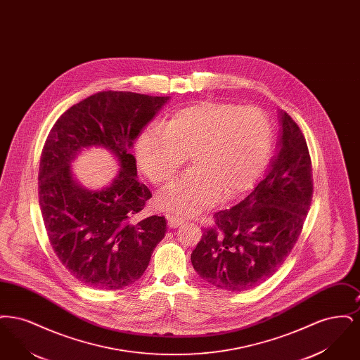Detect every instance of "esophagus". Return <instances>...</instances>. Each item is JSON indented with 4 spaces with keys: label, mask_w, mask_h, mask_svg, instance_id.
I'll list each match as a JSON object with an SVG mask.
<instances>
[{
    "label": "esophagus",
    "mask_w": 360,
    "mask_h": 360,
    "mask_svg": "<svg viewBox=\"0 0 360 360\" xmlns=\"http://www.w3.org/2000/svg\"><path fill=\"white\" fill-rule=\"evenodd\" d=\"M167 220H169V225H170V228H176V226H179L181 224L185 221L182 217L175 216V214H170V216H167Z\"/></svg>",
    "instance_id": "esophagus-1"
}]
</instances>
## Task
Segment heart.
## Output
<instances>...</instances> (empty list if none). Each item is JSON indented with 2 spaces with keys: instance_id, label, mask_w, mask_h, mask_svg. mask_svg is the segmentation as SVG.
Masks as SVG:
<instances>
[{
  "instance_id": "b5f03b06",
  "label": "heart",
  "mask_w": 360,
  "mask_h": 360,
  "mask_svg": "<svg viewBox=\"0 0 360 360\" xmlns=\"http://www.w3.org/2000/svg\"><path fill=\"white\" fill-rule=\"evenodd\" d=\"M274 143L269 115L235 103H193L174 112L163 128L137 137V163L150 181L166 186L186 163L193 169L158 197L165 210L190 214L233 200L255 186Z\"/></svg>"
}]
</instances>
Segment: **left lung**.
<instances>
[{
    "label": "left lung",
    "instance_id": "obj_1",
    "mask_svg": "<svg viewBox=\"0 0 360 360\" xmlns=\"http://www.w3.org/2000/svg\"><path fill=\"white\" fill-rule=\"evenodd\" d=\"M278 151L266 176L239 204L214 213L191 252V264L207 283L250 290L285 263L305 223L313 197L308 144L300 127L279 110Z\"/></svg>",
    "mask_w": 360,
    "mask_h": 360
}]
</instances>
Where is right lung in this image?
Here are the masks:
<instances>
[{
  "label": "right lung",
  "instance_id": "add662e5",
  "mask_svg": "<svg viewBox=\"0 0 360 360\" xmlns=\"http://www.w3.org/2000/svg\"><path fill=\"white\" fill-rule=\"evenodd\" d=\"M169 97L100 91L72 105L44 143L39 166V205L52 250L85 286L117 290L144 274L166 219L136 220L150 188L137 181L132 141ZM101 145L118 156L121 172L110 187L87 191L72 178L77 152Z\"/></svg>",
  "mask_w": 360,
  "mask_h": 360
}]
</instances>
